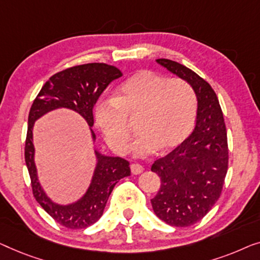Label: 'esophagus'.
Returning <instances> with one entry per match:
<instances>
[{"label": "esophagus", "mask_w": 260, "mask_h": 260, "mask_svg": "<svg viewBox=\"0 0 260 260\" xmlns=\"http://www.w3.org/2000/svg\"><path fill=\"white\" fill-rule=\"evenodd\" d=\"M131 172L133 174H140V173H142V172H144V167H142L140 164H132Z\"/></svg>", "instance_id": "obj_1"}]
</instances>
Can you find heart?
<instances>
[{
	"label": "heart",
	"mask_w": 260,
	"mask_h": 260,
	"mask_svg": "<svg viewBox=\"0 0 260 260\" xmlns=\"http://www.w3.org/2000/svg\"><path fill=\"white\" fill-rule=\"evenodd\" d=\"M141 115L140 137L133 151L139 156L160 148L170 152L181 145L194 126L197 96L185 80L167 79L144 69L135 73L118 88L114 99H102L95 108V121L106 142L114 152L128 149V119Z\"/></svg>",
	"instance_id": "heart-1"
}]
</instances>
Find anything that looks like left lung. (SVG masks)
<instances>
[{"label":"left lung","mask_w":260,"mask_h":260,"mask_svg":"<svg viewBox=\"0 0 260 260\" xmlns=\"http://www.w3.org/2000/svg\"><path fill=\"white\" fill-rule=\"evenodd\" d=\"M156 62L187 81L198 100L194 129L151 168L161 179L158 193L151 199L156 217L171 226L186 228L202 220L221 194L229 167L228 133L210 83L178 62L167 58Z\"/></svg>","instance_id":"obj_1"}]
</instances>
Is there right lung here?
Listing matches in <instances>:
<instances>
[{"label": "right lung", "mask_w": 260, "mask_h": 260, "mask_svg": "<svg viewBox=\"0 0 260 260\" xmlns=\"http://www.w3.org/2000/svg\"><path fill=\"white\" fill-rule=\"evenodd\" d=\"M120 76H122L120 69L106 63H87L67 68L49 78L29 111L24 160L30 177L32 196L54 220L67 229H86L101 218L116 182L131 175L129 162L120 156L102 155L95 151L98 164L85 196L69 205L55 204L47 197L38 179L32 145L34 122L54 109L68 108L79 113L88 126L93 127L94 105L109 83ZM90 132L95 141L92 128Z\"/></svg>", "instance_id": "right-lung-1"}]
</instances>
